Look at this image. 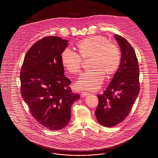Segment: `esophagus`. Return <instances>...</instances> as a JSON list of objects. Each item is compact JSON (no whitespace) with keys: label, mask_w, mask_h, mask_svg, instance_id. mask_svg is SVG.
Masks as SVG:
<instances>
[{"label":"esophagus","mask_w":158,"mask_h":158,"mask_svg":"<svg viewBox=\"0 0 158 158\" xmlns=\"http://www.w3.org/2000/svg\"><path fill=\"white\" fill-rule=\"evenodd\" d=\"M81 94L82 97H85V96H87V95H88L89 94V93H88L87 92H81Z\"/></svg>","instance_id":"34e87169"}]
</instances>
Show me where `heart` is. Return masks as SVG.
<instances>
[{
  "label": "heart",
  "instance_id": "obj_1",
  "mask_svg": "<svg viewBox=\"0 0 158 158\" xmlns=\"http://www.w3.org/2000/svg\"><path fill=\"white\" fill-rule=\"evenodd\" d=\"M78 54L69 48L63 50L61 61L64 68L71 74L79 73L83 59L90 58V70L83 73L76 83L80 89L95 90L103 83L105 74L110 76L118 69L121 52L118 46L102 35L86 37L76 44Z\"/></svg>",
  "mask_w": 158,
  "mask_h": 158
}]
</instances>
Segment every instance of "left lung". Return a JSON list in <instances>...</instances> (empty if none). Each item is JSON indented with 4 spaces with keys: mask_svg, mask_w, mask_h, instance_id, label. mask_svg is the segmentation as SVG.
I'll use <instances>...</instances> for the list:
<instances>
[{
    "mask_svg": "<svg viewBox=\"0 0 158 158\" xmlns=\"http://www.w3.org/2000/svg\"><path fill=\"white\" fill-rule=\"evenodd\" d=\"M121 51V63L113 79L103 92L98 94L95 115L98 123L111 127L123 122L130 112L139 92V69L135 52L128 41L115 34Z\"/></svg>",
    "mask_w": 158,
    "mask_h": 158,
    "instance_id": "left-lung-1",
    "label": "left lung"
}]
</instances>
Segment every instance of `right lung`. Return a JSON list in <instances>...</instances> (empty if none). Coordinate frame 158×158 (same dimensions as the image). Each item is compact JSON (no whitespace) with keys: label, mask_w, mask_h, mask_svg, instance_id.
I'll use <instances>...</instances> for the list:
<instances>
[{"label":"right lung","mask_w":158,"mask_h":158,"mask_svg":"<svg viewBox=\"0 0 158 158\" xmlns=\"http://www.w3.org/2000/svg\"><path fill=\"white\" fill-rule=\"evenodd\" d=\"M68 43L57 36L44 37L29 48L21 68L22 97L32 116L50 130L68 125L72 105L80 98L72 92L61 61Z\"/></svg>","instance_id":"obj_1"}]
</instances>
